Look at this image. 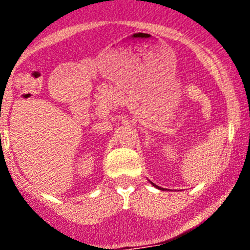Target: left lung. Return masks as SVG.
I'll return each mask as SVG.
<instances>
[{"mask_svg":"<svg viewBox=\"0 0 250 250\" xmlns=\"http://www.w3.org/2000/svg\"><path fill=\"white\" fill-rule=\"evenodd\" d=\"M151 184H152V183H151ZM156 188H159V187H156ZM159 189H160V188H159ZM163 190H164V189H163Z\"/></svg>","mask_w":250,"mask_h":250,"instance_id":"1","label":"left lung"}]
</instances>
